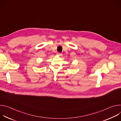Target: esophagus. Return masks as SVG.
I'll return each mask as SVG.
<instances>
[{"instance_id": "esophagus-1", "label": "esophagus", "mask_w": 121, "mask_h": 121, "mask_svg": "<svg viewBox=\"0 0 121 121\" xmlns=\"http://www.w3.org/2000/svg\"><path fill=\"white\" fill-rule=\"evenodd\" d=\"M56 54H57V55H58V56H61L62 55V54L61 53H59V52H57Z\"/></svg>"}]
</instances>
